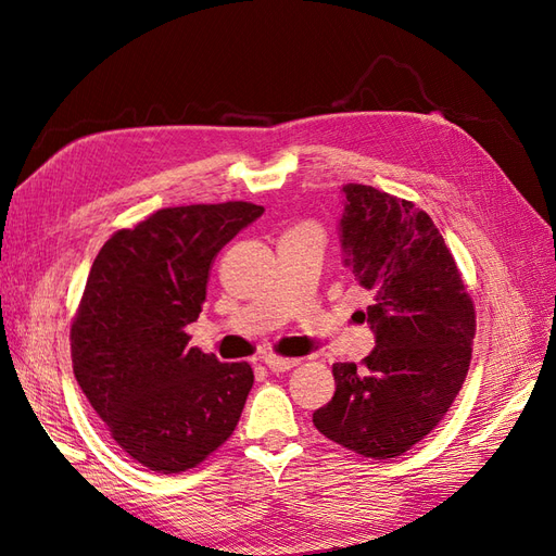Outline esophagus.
Here are the masks:
<instances>
[{
    "label": "esophagus",
    "instance_id": "obj_1",
    "mask_svg": "<svg viewBox=\"0 0 556 556\" xmlns=\"http://www.w3.org/2000/svg\"><path fill=\"white\" fill-rule=\"evenodd\" d=\"M262 362L271 368V371L280 374V371H290V368H294L299 364V359H292V357H278V355H264Z\"/></svg>",
    "mask_w": 556,
    "mask_h": 556
}]
</instances>
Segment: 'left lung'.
<instances>
[{
    "label": "left lung",
    "instance_id": "obj_1",
    "mask_svg": "<svg viewBox=\"0 0 556 556\" xmlns=\"http://www.w3.org/2000/svg\"><path fill=\"white\" fill-rule=\"evenodd\" d=\"M345 264L371 294L362 313L376 348L362 364H333L336 392L313 413L329 441L392 459L445 417L470 366L476 306L431 217L413 201L348 182Z\"/></svg>",
    "mask_w": 556,
    "mask_h": 556
}]
</instances>
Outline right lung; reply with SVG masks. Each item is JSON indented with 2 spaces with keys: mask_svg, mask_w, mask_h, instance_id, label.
<instances>
[{
  "mask_svg": "<svg viewBox=\"0 0 556 556\" xmlns=\"http://www.w3.org/2000/svg\"><path fill=\"white\" fill-rule=\"evenodd\" d=\"M262 206L162 208L117 229L92 262L72 323L74 376L111 439L155 473L204 462L239 425L255 376L190 348L211 264Z\"/></svg>",
  "mask_w": 556,
  "mask_h": 556,
  "instance_id": "1",
  "label": "right lung"
}]
</instances>
